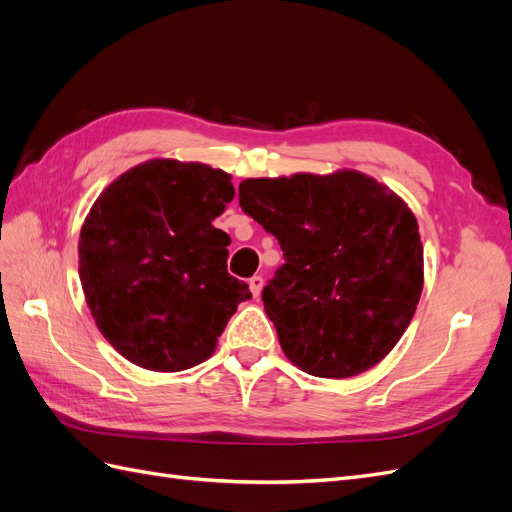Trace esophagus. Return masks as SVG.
I'll return each instance as SVG.
<instances>
[{"label":"esophagus","mask_w":512,"mask_h":512,"mask_svg":"<svg viewBox=\"0 0 512 512\" xmlns=\"http://www.w3.org/2000/svg\"><path fill=\"white\" fill-rule=\"evenodd\" d=\"M247 284H250V292H252V297H254V299H258V297H260V290H262V286H265V280H262L260 275H254L252 280L247 282Z\"/></svg>","instance_id":"esophagus-1"}]
</instances>
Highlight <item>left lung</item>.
Returning a JSON list of instances; mask_svg holds the SVG:
<instances>
[{
  "instance_id": "obj_1",
  "label": "left lung",
  "mask_w": 512,
  "mask_h": 512,
  "mask_svg": "<svg viewBox=\"0 0 512 512\" xmlns=\"http://www.w3.org/2000/svg\"><path fill=\"white\" fill-rule=\"evenodd\" d=\"M239 205L282 245L262 301L288 361L335 380L378 365L423 292V243L404 200L344 168L245 179Z\"/></svg>"
}]
</instances>
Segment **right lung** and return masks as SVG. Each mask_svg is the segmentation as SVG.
<instances>
[{
  "mask_svg": "<svg viewBox=\"0 0 512 512\" xmlns=\"http://www.w3.org/2000/svg\"><path fill=\"white\" fill-rule=\"evenodd\" d=\"M235 198L230 175L156 158L106 185L79 239V275L96 327L151 371L207 361L237 305L252 297L226 271L230 237L211 222Z\"/></svg>",
  "mask_w": 512,
  "mask_h": 512,
  "instance_id": "add662e5",
  "label": "right lung"
}]
</instances>
